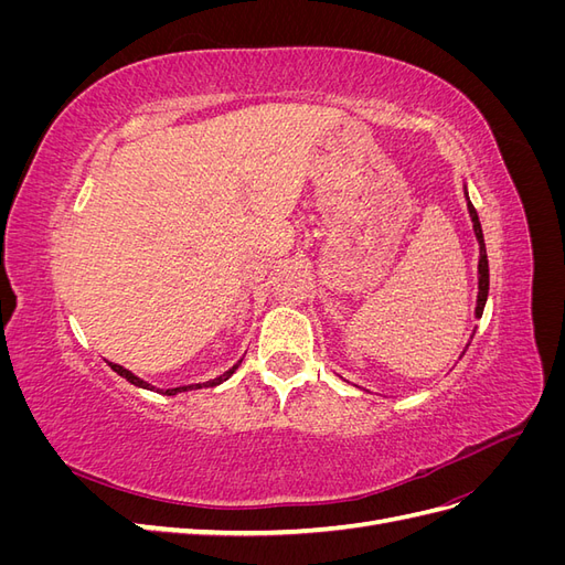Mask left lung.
Returning <instances> with one entry per match:
<instances>
[{
  "instance_id": "obj_1",
  "label": "left lung",
  "mask_w": 565,
  "mask_h": 565,
  "mask_svg": "<svg viewBox=\"0 0 565 565\" xmlns=\"http://www.w3.org/2000/svg\"><path fill=\"white\" fill-rule=\"evenodd\" d=\"M469 214L473 221V231L478 237V245H481V256H478V303H476V316L481 318L486 309V299H488V287H490V273H488V254H486V243H483V231H481V221H478L476 207L469 202Z\"/></svg>"
}]
</instances>
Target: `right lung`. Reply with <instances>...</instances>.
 Segmentation results:
<instances>
[{"mask_svg": "<svg viewBox=\"0 0 565 565\" xmlns=\"http://www.w3.org/2000/svg\"><path fill=\"white\" fill-rule=\"evenodd\" d=\"M237 365H241V363H235L228 372H224V374H221V377H216V380H212V382H207V384H204V386H216V384H221V382H224V380H228L231 377V374L237 370ZM110 367L119 374V377H125L127 382H131L134 386H141V388H150V384H146L143 380H139V377H136V374H131L129 370H125L122 365H117V363H110ZM193 388H202V384H195V386H179V388H167L164 391V396H174V393H179V391H193Z\"/></svg>", "mask_w": 565, "mask_h": 565, "instance_id": "obj_1", "label": "right lung"}]
</instances>
